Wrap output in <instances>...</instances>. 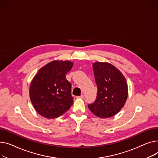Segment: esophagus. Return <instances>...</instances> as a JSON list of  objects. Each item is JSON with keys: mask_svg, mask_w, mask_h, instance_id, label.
Here are the masks:
<instances>
[{"mask_svg": "<svg viewBox=\"0 0 158 158\" xmlns=\"http://www.w3.org/2000/svg\"><path fill=\"white\" fill-rule=\"evenodd\" d=\"M84 98H85L84 95H81L80 96H78V97H77V98H80V99H84Z\"/></svg>", "mask_w": 158, "mask_h": 158, "instance_id": "34e87169", "label": "esophagus"}]
</instances>
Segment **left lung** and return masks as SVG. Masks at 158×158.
I'll list each match as a JSON object with an SVG mask.
<instances>
[{
	"label": "left lung",
	"instance_id": "8db88e82",
	"mask_svg": "<svg viewBox=\"0 0 158 158\" xmlns=\"http://www.w3.org/2000/svg\"><path fill=\"white\" fill-rule=\"evenodd\" d=\"M92 67L98 94L96 101L88 108L98 117H113L123 108L127 98L126 78L116 67L108 62H96Z\"/></svg>",
	"mask_w": 158,
	"mask_h": 158
}]
</instances>
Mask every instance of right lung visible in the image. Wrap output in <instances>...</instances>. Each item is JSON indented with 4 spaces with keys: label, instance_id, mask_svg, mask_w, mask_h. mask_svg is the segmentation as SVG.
Masks as SVG:
<instances>
[{
    "label": "right lung",
    "instance_id": "obj_1",
    "mask_svg": "<svg viewBox=\"0 0 158 158\" xmlns=\"http://www.w3.org/2000/svg\"><path fill=\"white\" fill-rule=\"evenodd\" d=\"M73 62L69 60H53L42 67L33 78L29 96L35 111L47 118L62 115L73 103L71 84L66 74Z\"/></svg>",
    "mask_w": 158,
    "mask_h": 158
}]
</instances>
